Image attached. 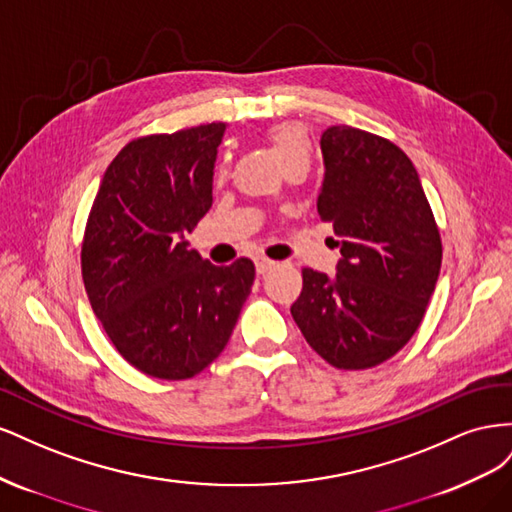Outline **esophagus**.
<instances>
[{"instance_id": "obj_1", "label": "esophagus", "mask_w": 512, "mask_h": 512, "mask_svg": "<svg viewBox=\"0 0 512 512\" xmlns=\"http://www.w3.org/2000/svg\"><path fill=\"white\" fill-rule=\"evenodd\" d=\"M275 267V260H269V258H256V273L258 275H265V273H269L271 269Z\"/></svg>"}]
</instances>
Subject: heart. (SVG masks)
I'll return each mask as SVG.
<instances>
[{
  "label": "heart",
  "instance_id": "obj_1",
  "mask_svg": "<svg viewBox=\"0 0 512 512\" xmlns=\"http://www.w3.org/2000/svg\"><path fill=\"white\" fill-rule=\"evenodd\" d=\"M267 138L273 147L277 162L282 164L284 170L294 164L307 166L309 153H312V143H309L307 130L301 123H280V126H273ZM218 177H226V162L220 164Z\"/></svg>",
  "mask_w": 512,
  "mask_h": 512
}]
</instances>
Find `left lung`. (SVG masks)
<instances>
[{
  "mask_svg": "<svg viewBox=\"0 0 512 512\" xmlns=\"http://www.w3.org/2000/svg\"><path fill=\"white\" fill-rule=\"evenodd\" d=\"M318 215L335 230V275L303 269L290 314L307 344L337 369H367L404 348L425 316L442 241L410 158L350 126L320 136Z\"/></svg>",
  "mask_w": 512,
  "mask_h": 512,
  "instance_id": "8db88e82",
  "label": "left lung"
}]
</instances>
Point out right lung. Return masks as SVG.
<instances>
[{
	"label": "right lung",
	"mask_w": 512,
	"mask_h": 512,
	"mask_svg": "<svg viewBox=\"0 0 512 512\" xmlns=\"http://www.w3.org/2000/svg\"><path fill=\"white\" fill-rule=\"evenodd\" d=\"M226 123L136 138L108 164L81 267L119 354L143 374L185 380L218 359L254 284V262L215 267L185 235L213 203Z\"/></svg>",
	"instance_id": "add662e5"
}]
</instances>
